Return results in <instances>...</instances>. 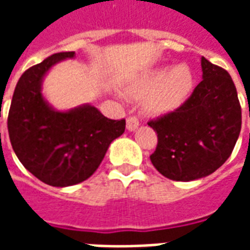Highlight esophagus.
<instances>
[{"label": "esophagus", "mask_w": 250, "mask_h": 250, "mask_svg": "<svg viewBox=\"0 0 250 250\" xmlns=\"http://www.w3.org/2000/svg\"><path fill=\"white\" fill-rule=\"evenodd\" d=\"M139 127V120L136 119L135 116H128L127 118V130L135 131Z\"/></svg>", "instance_id": "esophagus-1"}]
</instances>
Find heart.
Instances as JSON below:
<instances>
[{"instance_id": "heart-1", "label": "heart", "mask_w": 250, "mask_h": 250, "mask_svg": "<svg viewBox=\"0 0 250 250\" xmlns=\"http://www.w3.org/2000/svg\"><path fill=\"white\" fill-rule=\"evenodd\" d=\"M194 87L191 69L179 64L167 69L159 66L136 80L128 92L134 98H145V108L150 114L166 115L178 109L188 100Z\"/></svg>"}]
</instances>
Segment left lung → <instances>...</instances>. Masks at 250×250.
<instances>
[{"instance_id": "8db88e82", "label": "left lung", "mask_w": 250, "mask_h": 250, "mask_svg": "<svg viewBox=\"0 0 250 250\" xmlns=\"http://www.w3.org/2000/svg\"><path fill=\"white\" fill-rule=\"evenodd\" d=\"M202 80L174 112L150 120L158 145L150 155L159 173L173 181L208 177L230 157L241 131V105L230 75L205 57Z\"/></svg>"}]
</instances>
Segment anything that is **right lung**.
<instances>
[{
  "label": "right lung",
  "instance_id": "right-lung-1",
  "mask_svg": "<svg viewBox=\"0 0 250 250\" xmlns=\"http://www.w3.org/2000/svg\"><path fill=\"white\" fill-rule=\"evenodd\" d=\"M73 57L75 52H60L26 69L8 116L9 138L20 162L41 182L56 188L89 178L125 128V119H108L91 104L69 111L48 104L41 92L44 76L56 62Z\"/></svg>",
  "mask_w": 250,
  "mask_h": 250
}]
</instances>
